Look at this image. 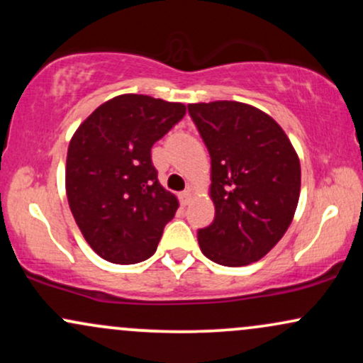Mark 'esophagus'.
Listing matches in <instances>:
<instances>
[{
	"label": "esophagus",
	"instance_id": "esophagus-1",
	"mask_svg": "<svg viewBox=\"0 0 363 363\" xmlns=\"http://www.w3.org/2000/svg\"><path fill=\"white\" fill-rule=\"evenodd\" d=\"M179 201H181L182 206L189 205V201H191V193H189V191H182V193L179 194Z\"/></svg>",
	"mask_w": 363,
	"mask_h": 363
}]
</instances>
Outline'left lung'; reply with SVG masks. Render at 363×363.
Segmentation results:
<instances>
[{
	"mask_svg": "<svg viewBox=\"0 0 363 363\" xmlns=\"http://www.w3.org/2000/svg\"><path fill=\"white\" fill-rule=\"evenodd\" d=\"M187 111L211 158L215 218L198 230L199 247L223 266L259 261L297 210V153L277 121L247 104H189Z\"/></svg>",
	"mask_w": 363,
	"mask_h": 363,
	"instance_id": "left-lung-1",
	"label": "left lung"
}]
</instances>
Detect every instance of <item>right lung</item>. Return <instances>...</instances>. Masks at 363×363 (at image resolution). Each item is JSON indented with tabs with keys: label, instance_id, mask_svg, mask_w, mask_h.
Returning <instances> with one entry per match:
<instances>
[{
	"label": "right lung",
	"instance_id": "right-lung-1",
	"mask_svg": "<svg viewBox=\"0 0 363 363\" xmlns=\"http://www.w3.org/2000/svg\"><path fill=\"white\" fill-rule=\"evenodd\" d=\"M182 104L126 94L97 107L69 141L66 194L90 247L135 264L157 251L177 198L160 186L152 147L184 118Z\"/></svg>",
	"mask_w": 363,
	"mask_h": 363
}]
</instances>
